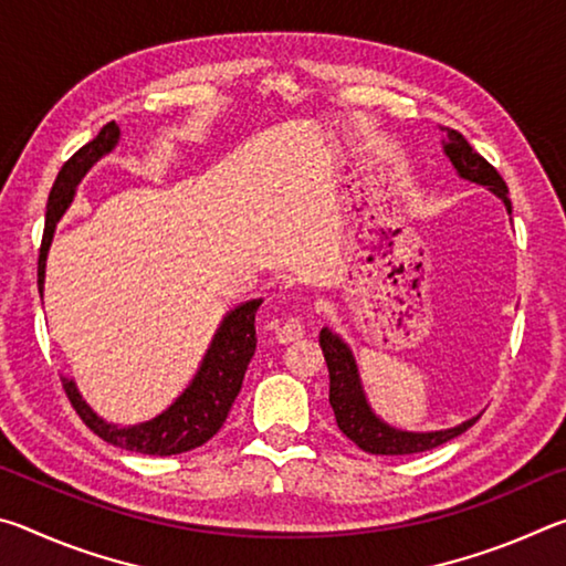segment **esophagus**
I'll list each match as a JSON object with an SVG mask.
<instances>
[{
    "label": "esophagus",
    "instance_id": "34e87169",
    "mask_svg": "<svg viewBox=\"0 0 566 566\" xmlns=\"http://www.w3.org/2000/svg\"><path fill=\"white\" fill-rule=\"evenodd\" d=\"M304 334V324L300 322V317H292L286 319L280 329H276V342L280 344H290L296 342Z\"/></svg>",
    "mask_w": 566,
    "mask_h": 566
}]
</instances>
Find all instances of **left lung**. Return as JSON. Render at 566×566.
<instances>
[{
	"label": "left lung",
	"mask_w": 566,
	"mask_h": 566,
	"mask_svg": "<svg viewBox=\"0 0 566 566\" xmlns=\"http://www.w3.org/2000/svg\"><path fill=\"white\" fill-rule=\"evenodd\" d=\"M442 147L449 161H452L459 179L474 181V185L490 189L494 197L502 199L506 214H512V202L510 197H506L510 189H506L500 171H496L484 157H479L476 151L469 147V142L462 134L447 127ZM319 344L329 369V405L334 409V419H337L342 434L352 439V442L364 449V452L387 457L427 452V449H434L449 442V439L464 434L479 419L476 415L472 419H464L462 424L449 429H434V432H407V429L391 427L371 409L367 391L361 387L357 359H354L349 344L332 327H322Z\"/></svg>",
	"instance_id": "obj_1"
}]
</instances>
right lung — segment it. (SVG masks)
<instances>
[{"mask_svg": "<svg viewBox=\"0 0 566 566\" xmlns=\"http://www.w3.org/2000/svg\"><path fill=\"white\" fill-rule=\"evenodd\" d=\"M119 137L122 132L117 127V122L104 124L97 137L76 151L70 161H64L60 175H56V181L50 191V202H46L40 270H36V276H40V280H36L40 282V294H44L46 254H50L56 224H60L66 209L72 207L76 187H80L84 175L119 145ZM260 304L262 300H249L237 304L234 310H229L224 314V319L219 322L212 342H209L202 361H199L197 375L191 377L187 389H181V395L157 417L127 427L114 424V421L99 417L97 411L84 401L82 391L72 377H62L66 397H70L72 407L76 409V415L82 417L84 424H87L94 434L102 437L104 442H109L114 447L157 457H171L202 447L222 429L229 409H232L239 389H242L244 371L256 349L254 317Z\"/></svg>", "mask_w": 566, "mask_h": 566, "instance_id": "obj_1", "label": "right lung"}]
</instances>
